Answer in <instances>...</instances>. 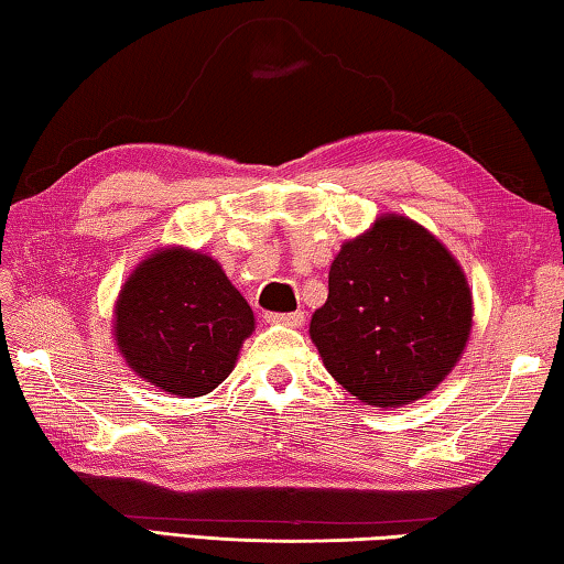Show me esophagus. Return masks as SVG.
Here are the masks:
<instances>
[{"mask_svg":"<svg viewBox=\"0 0 564 564\" xmlns=\"http://www.w3.org/2000/svg\"><path fill=\"white\" fill-rule=\"evenodd\" d=\"M272 322H282V324H290V327H302L304 324V312H284V314H270Z\"/></svg>","mask_w":564,"mask_h":564,"instance_id":"34e87169","label":"esophagus"}]
</instances>
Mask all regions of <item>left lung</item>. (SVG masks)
I'll list each match as a JSON object with an SVG mask.
<instances>
[{"label": "left lung", "mask_w": 564, "mask_h": 564, "mask_svg": "<svg viewBox=\"0 0 564 564\" xmlns=\"http://www.w3.org/2000/svg\"><path fill=\"white\" fill-rule=\"evenodd\" d=\"M470 322L458 262L421 225L389 215L334 257L310 337L344 389L393 409L426 397L456 367Z\"/></svg>", "instance_id": "obj_1"}]
</instances>
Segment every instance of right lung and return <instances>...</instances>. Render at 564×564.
<instances>
[{"mask_svg":"<svg viewBox=\"0 0 564 564\" xmlns=\"http://www.w3.org/2000/svg\"><path fill=\"white\" fill-rule=\"evenodd\" d=\"M252 329L250 304L200 252L151 254L116 304V341L128 367L185 399L220 387Z\"/></svg>","mask_w":564,"mask_h":564,"instance_id":"right-lung-1","label":"right lung"}]
</instances>
